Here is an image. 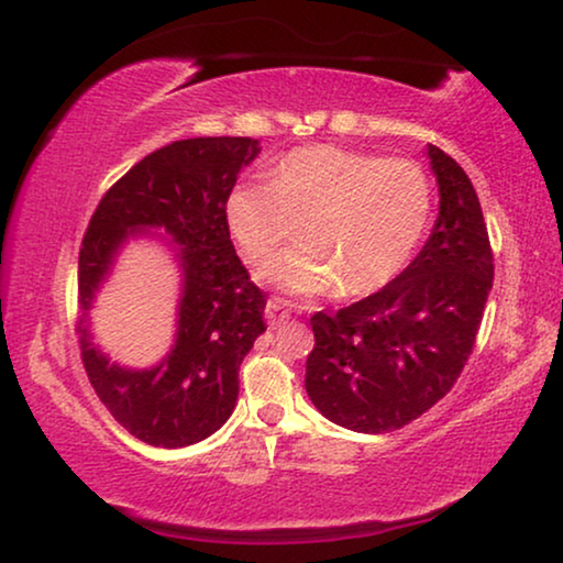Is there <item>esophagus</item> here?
<instances>
[{
    "mask_svg": "<svg viewBox=\"0 0 563 563\" xmlns=\"http://www.w3.org/2000/svg\"><path fill=\"white\" fill-rule=\"evenodd\" d=\"M265 317L269 321V327H277V324H283V321H288L290 311H288L286 301H283V298H269V301L265 303Z\"/></svg>",
    "mask_w": 563,
    "mask_h": 563,
    "instance_id": "34e87169",
    "label": "esophagus"
}]
</instances>
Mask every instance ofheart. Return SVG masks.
I'll return each instance as SVG.
<instances>
[{
  "mask_svg": "<svg viewBox=\"0 0 563 563\" xmlns=\"http://www.w3.org/2000/svg\"><path fill=\"white\" fill-rule=\"evenodd\" d=\"M432 183L422 164L342 146H303L283 156L275 179H242L227 219L244 257L290 294H376L415 257L432 223Z\"/></svg>",
  "mask_w": 563,
  "mask_h": 563,
  "instance_id": "heart-1",
  "label": "heart"
}]
</instances>
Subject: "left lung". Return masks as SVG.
Returning <instances> with one entry per match:
<instances>
[{
  "mask_svg": "<svg viewBox=\"0 0 563 563\" xmlns=\"http://www.w3.org/2000/svg\"><path fill=\"white\" fill-rule=\"evenodd\" d=\"M440 216L422 252L378 294L311 317L306 394L355 432H391L424 415L459 380L474 352L494 280L482 206L461 164L427 146Z\"/></svg>",
  "mask_w": 563,
  "mask_h": 563,
  "instance_id": "obj_1",
  "label": "left lung"
}]
</instances>
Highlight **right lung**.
<instances>
[{
  "instance_id": "1",
  "label": "right lung",
  "mask_w": 563,
  "mask_h": 563,
  "mask_svg": "<svg viewBox=\"0 0 563 563\" xmlns=\"http://www.w3.org/2000/svg\"><path fill=\"white\" fill-rule=\"evenodd\" d=\"M260 146L246 136L185 139L156 148L97 203L79 250L81 363L95 394L141 443L185 448L213 434L239 396V365L265 332L267 298L231 244L227 203ZM164 228L186 269L178 342L152 372L112 366L88 342L84 317L117 246L136 228Z\"/></svg>"
}]
</instances>
